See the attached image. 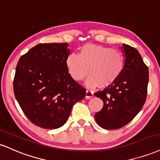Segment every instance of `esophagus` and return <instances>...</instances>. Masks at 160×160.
<instances>
[{"label": "esophagus", "instance_id": "obj_1", "mask_svg": "<svg viewBox=\"0 0 160 160\" xmlns=\"http://www.w3.org/2000/svg\"><path fill=\"white\" fill-rule=\"evenodd\" d=\"M86 98L87 99H90L91 98V97H93V93L91 91H90V90H87L86 91Z\"/></svg>", "mask_w": 160, "mask_h": 160}]
</instances>
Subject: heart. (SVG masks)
<instances>
[{
	"mask_svg": "<svg viewBox=\"0 0 160 160\" xmlns=\"http://www.w3.org/2000/svg\"><path fill=\"white\" fill-rule=\"evenodd\" d=\"M67 69L76 81H86L89 88H107L113 84L123 72L125 58L120 51L110 47L86 44L79 54L72 53L67 58Z\"/></svg>",
	"mask_w": 160,
	"mask_h": 160,
	"instance_id": "b5f03b06",
	"label": "heart"
}]
</instances>
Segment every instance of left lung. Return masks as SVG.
Returning a JSON list of instances; mask_svg holds the SVG:
<instances>
[{
  "mask_svg": "<svg viewBox=\"0 0 160 160\" xmlns=\"http://www.w3.org/2000/svg\"><path fill=\"white\" fill-rule=\"evenodd\" d=\"M121 48L125 58L123 73L113 84L94 93L103 101L102 110L95 114V120L106 129H117L129 123L147 98L148 67L136 48L127 44Z\"/></svg>",
  "mask_w": 160,
  "mask_h": 160,
  "instance_id": "8db88e82",
  "label": "left lung"
}]
</instances>
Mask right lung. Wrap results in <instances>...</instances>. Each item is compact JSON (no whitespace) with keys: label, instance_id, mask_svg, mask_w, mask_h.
<instances>
[{"label":"right lung","instance_id":"right-lung-1","mask_svg":"<svg viewBox=\"0 0 160 160\" xmlns=\"http://www.w3.org/2000/svg\"><path fill=\"white\" fill-rule=\"evenodd\" d=\"M68 43H40L18 60L13 81L15 97L33 124L57 129L67 122L73 105L86 90L67 69Z\"/></svg>","mask_w":160,"mask_h":160}]
</instances>
